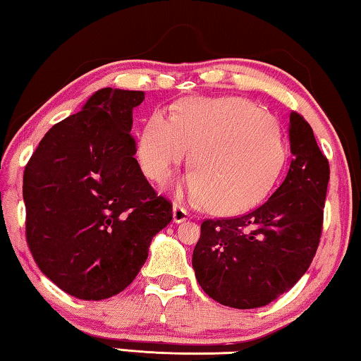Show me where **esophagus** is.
<instances>
[{"mask_svg":"<svg viewBox=\"0 0 361 361\" xmlns=\"http://www.w3.org/2000/svg\"><path fill=\"white\" fill-rule=\"evenodd\" d=\"M190 219V214L185 207L181 206H175L173 207V222L175 224H181V222H186V220Z\"/></svg>","mask_w":361,"mask_h":361,"instance_id":"34e87169","label":"esophagus"}]
</instances>
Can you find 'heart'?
Here are the masks:
<instances>
[{
  "label": "heart",
  "mask_w": 361,
  "mask_h": 361,
  "mask_svg": "<svg viewBox=\"0 0 361 361\" xmlns=\"http://www.w3.org/2000/svg\"><path fill=\"white\" fill-rule=\"evenodd\" d=\"M186 190L219 214H240L264 201L281 178L287 146L266 111L238 97L185 99L170 118L154 113L137 139L149 180L165 183L190 159Z\"/></svg>",
  "instance_id": "b5f03b06"
}]
</instances>
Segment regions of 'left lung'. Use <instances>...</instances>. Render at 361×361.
Here are the masks:
<instances>
[{
	"instance_id": "obj_1",
	"label": "left lung",
	"mask_w": 361,
	"mask_h": 361,
	"mask_svg": "<svg viewBox=\"0 0 361 361\" xmlns=\"http://www.w3.org/2000/svg\"><path fill=\"white\" fill-rule=\"evenodd\" d=\"M288 134L293 159L276 192L248 214L201 225L192 269L201 288L220 305H269L300 281L318 250L329 162L297 111L290 113Z\"/></svg>"
}]
</instances>
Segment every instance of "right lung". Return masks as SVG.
<instances>
[{"mask_svg": "<svg viewBox=\"0 0 361 361\" xmlns=\"http://www.w3.org/2000/svg\"><path fill=\"white\" fill-rule=\"evenodd\" d=\"M142 100V90H97L25 165L27 245L40 271L80 300L123 292L173 219L134 159L133 110Z\"/></svg>", "mask_w": 361, "mask_h": 361, "instance_id": "add662e5", "label": "right lung"}]
</instances>
